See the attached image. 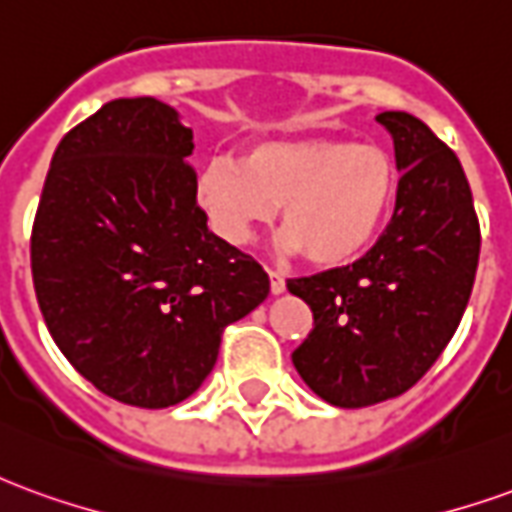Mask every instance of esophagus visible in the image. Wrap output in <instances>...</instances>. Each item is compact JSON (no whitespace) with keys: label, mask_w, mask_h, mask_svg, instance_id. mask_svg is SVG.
Returning a JSON list of instances; mask_svg holds the SVG:
<instances>
[{"label":"esophagus","mask_w":512,"mask_h":512,"mask_svg":"<svg viewBox=\"0 0 512 512\" xmlns=\"http://www.w3.org/2000/svg\"><path fill=\"white\" fill-rule=\"evenodd\" d=\"M268 279H271V293L279 296V293H285V277L277 274V271H268Z\"/></svg>","instance_id":"34e87169"}]
</instances>
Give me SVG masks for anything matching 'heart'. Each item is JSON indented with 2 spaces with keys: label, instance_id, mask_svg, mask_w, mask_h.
I'll list each match as a JSON object with an SVG mask.
<instances>
[{
  "label": "heart",
  "instance_id": "b5f03b06",
  "mask_svg": "<svg viewBox=\"0 0 512 512\" xmlns=\"http://www.w3.org/2000/svg\"><path fill=\"white\" fill-rule=\"evenodd\" d=\"M194 194L213 233L233 246L249 244L282 205V249L337 268L365 255L389 222L397 164L384 147L340 136L263 139L241 161L211 158Z\"/></svg>",
  "mask_w": 512,
  "mask_h": 512
}]
</instances>
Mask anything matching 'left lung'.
<instances>
[{
	"mask_svg": "<svg viewBox=\"0 0 512 512\" xmlns=\"http://www.w3.org/2000/svg\"><path fill=\"white\" fill-rule=\"evenodd\" d=\"M400 175L392 222L354 266L290 279L315 329L293 367L340 408L403 395L441 356L472 296L480 224L458 156L408 112H381Z\"/></svg>",
	"mask_w": 512,
	"mask_h": 512,
	"instance_id": "1",
	"label": "left lung"
}]
</instances>
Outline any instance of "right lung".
Returning a JSON list of instances; mask_svg holds the SVG:
<instances>
[{"label":"right lung","instance_id":"add662e5","mask_svg":"<svg viewBox=\"0 0 512 512\" xmlns=\"http://www.w3.org/2000/svg\"><path fill=\"white\" fill-rule=\"evenodd\" d=\"M191 128L156 98H117L62 136L32 227V282L65 359L120 403L167 408L216 365L227 323L268 274L208 230Z\"/></svg>","mask_w":512,"mask_h":512}]
</instances>
